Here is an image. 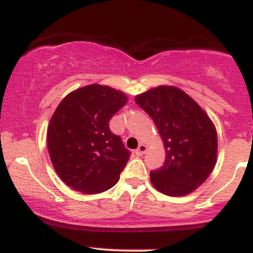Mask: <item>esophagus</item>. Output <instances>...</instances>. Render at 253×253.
Returning a JSON list of instances; mask_svg holds the SVG:
<instances>
[{
    "label": "esophagus",
    "instance_id": "obj_1",
    "mask_svg": "<svg viewBox=\"0 0 253 253\" xmlns=\"http://www.w3.org/2000/svg\"><path fill=\"white\" fill-rule=\"evenodd\" d=\"M146 150H147V146H146V145L140 144V145H139L138 149L135 150V155H136V156H143L144 153L146 152Z\"/></svg>",
    "mask_w": 253,
    "mask_h": 253
}]
</instances>
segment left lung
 Masks as SVG:
<instances>
[{"mask_svg":"<svg viewBox=\"0 0 253 253\" xmlns=\"http://www.w3.org/2000/svg\"><path fill=\"white\" fill-rule=\"evenodd\" d=\"M163 140L165 163L151 171L153 187L168 196H184L202 184L216 163L217 135L207 113L183 90L159 85L135 96Z\"/></svg>","mask_w":253,"mask_h":253,"instance_id":"obj_1","label":"left lung"}]
</instances>
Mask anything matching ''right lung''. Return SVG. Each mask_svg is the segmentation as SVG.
I'll use <instances>...</instances> for the list:
<instances>
[{"label": "right lung", "mask_w": 253, "mask_h": 253, "mask_svg": "<svg viewBox=\"0 0 253 253\" xmlns=\"http://www.w3.org/2000/svg\"><path fill=\"white\" fill-rule=\"evenodd\" d=\"M127 101L120 90L90 84L58 104L47 127V149L58 176L71 189L100 194L117 184L130 152L109 129V120Z\"/></svg>", "instance_id": "obj_1"}]
</instances>
